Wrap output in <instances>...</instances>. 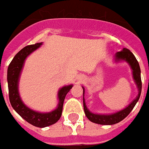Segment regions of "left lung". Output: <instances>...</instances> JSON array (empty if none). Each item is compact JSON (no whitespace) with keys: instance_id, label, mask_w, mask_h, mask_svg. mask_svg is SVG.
Here are the masks:
<instances>
[{"instance_id":"left-lung-1","label":"left lung","mask_w":149,"mask_h":149,"mask_svg":"<svg viewBox=\"0 0 149 149\" xmlns=\"http://www.w3.org/2000/svg\"><path fill=\"white\" fill-rule=\"evenodd\" d=\"M115 61H125L128 62L131 66V68L132 70L133 78L135 80V84H136L138 89H139V94L138 96L133 100L132 102L129 104L128 107L124 108L123 110H121L114 114H110V115H98V114H94L91 112L88 109L84 102V88H83V104H84V110L86 117L88 118L91 122L94 123L99 124V125H115L116 123H118L119 122L122 121L124 118H125L129 113L132 111L136 103L139 101L140 95L141 92V70L139 67V64L138 61L134 56V54L127 48H123L122 51L118 52L115 54Z\"/></svg>"}]
</instances>
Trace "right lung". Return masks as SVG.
<instances>
[{
	"instance_id": "obj_1",
	"label": "right lung",
	"mask_w": 149,
	"mask_h": 149,
	"mask_svg": "<svg viewBox=\"0 0 149 149\" xmlns=\"http://www.w3.org/2000/svg\"><path fill=\"white\" fill-rule=\"evenodd\" d=\"M42 43H37L35 45H27L14 56L8 68V84L9 91V99L11 106L21 117L32 125L45 128L56 123L60 119L63 109V104L65 96L71 88L72 84L64 86L59 89L58 93V107L51 112L41 113L35 111L27 107L21 100L18 91V82L24 63L27 57L32 52L41 47Z\"/></svg>"
}]
</instances>
